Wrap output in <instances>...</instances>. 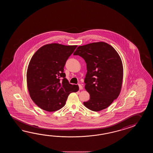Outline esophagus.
Returning a JSON list of instances; mask_svg holds the SVG:
<instances>
[{"label": "esophagus", "mask_w": 153, "mask_h": 153, "mask_svg": "<svg viewBox=\"0 0 153 153\" xmlns=\"http://www.w3.org/2000/svg\"><path fill=\"white\" fill-rule=\"evenodd\" d=\"M79 90H82L83 89V87L81 86V85L79 84Z\"/></svg>", "instance_id": "esophagus-1"}]
</instances>
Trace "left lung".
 <instances>
[{
	"instance_id": "1",
	"label": "left lung",
	"mask_w": 153,
	"mask_h": 153,
	"mask_svg": "<svg viewBox=\"0 0 153 153\" xmlns=\"http://www.w3.org/2000/svg\"><path fill=\"white\" fill-rule=\"evenodd\" d=\"M73 55L81 56L86 63L85 88L90 98L83 104L94 111L108 107L122 86L123 66L119 54L107 43L97 42L78 46Z\"/></svg>"
}]
</instances>
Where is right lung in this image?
<instances>
[{"label":"right lung","instance_id":"right-lung-1","mask_svg":"<svg viewBox=\"0 0 153 153\" xmlns=\"http://www.w3.org/2000/svg\"><path fill=\"white\" fill-rule=\"evenodd\" d=\"M77 45L53 43L42 46L33 55L27 72L30 97L44 111H54L65 105L69 94L79 90L69 83L64 67Z\"/></svg>","mask_w":153,"mask_h":153}]
</instances>
